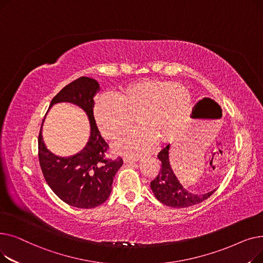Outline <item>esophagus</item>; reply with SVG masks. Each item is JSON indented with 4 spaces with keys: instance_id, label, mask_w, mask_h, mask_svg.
<instances>
[{
    "instance_id": "obj_1",
    "label": "esophagus",
    "mask_w": 263,
    "mask_h": 263,
    "mask_svg": "<svg viewBox=\"0 0 263 263\" xmlns=\"http://www.w3.org/2000/svg\"><path fill=\"white\" fill-rule=\"evenodd\" d=\"M122 160H123L124 163H133V162L139 161V158H137V157H128V156H126V157L122 158Z\"/></svg>"
}]
</instances>
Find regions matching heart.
Returning <instances> with one entry per match:
<instances>
[{"label": "heart", "mask_w": 263, "mask_h": 263, "mask_svg": "<svg viewBox=\"0 0 263 263\" xmlns=\"http://www.w3.org/2000/svg\"><path fill=\"white\" fill-rule=\"evenodd\" d=\"M191 103L192 97L185 86L146 79L121 88L117 96L102 95L95 105L93 114L101 133L107 139H117L126 133L135 117L140 129L130 132L114 147L120 153L137 155L145 153L154 143L156 146L166 143L172 136V122L175 124L180 120Z\"/></svg>", "instance_id": "b5f03b06"}]
</instances>
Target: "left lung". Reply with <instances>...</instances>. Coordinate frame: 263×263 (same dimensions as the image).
Masks as SVG:
<instances>
[{
    "label": "left lung",
    "mask_w": 263,
    "mask_h": 263,
    "mask_svg": "<svg viewBox=\"0 0 263 263\" xmlns=\"http://www.w3.org/2000/svg\"><path fill=\"white\" fill-rule=\"evenodd\" d=\"M158 159L162 166L159 175L150 182V186L157 199L165 205L172 208H186L202 202L214 193L212 191L202 195H196L187 192L181 185L171 166L170 145L160 151Z\"/></svg>",
    "instance_id": "1"
}]
</instances>
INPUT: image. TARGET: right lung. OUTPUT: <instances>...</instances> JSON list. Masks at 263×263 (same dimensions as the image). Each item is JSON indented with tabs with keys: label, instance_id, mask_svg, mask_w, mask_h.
<instances>
[{
	"label": "right lung",
	"instance_id": "add662e5",
	"mask_svg": "<svg viewBox=\"0 0 263 263\" xmlns=\"http://www.w3.org/2000/svg\"><path fill=\"white\" fill-rule=\"evenodd\" d=\"M98 90L96 80L81 77L66 85L50 104L51 107L59 102H70L87 114L90 136L79 154L68 158L52 154L43 140V124L38 135V158L47 183L64 202L82 209L95 208L109 197L114 177L123 163L120 157L115 160L106 158L108 145L93 117V97Z\"/></svg>",
	"mask_w": 263,
	"mask_h": 263
}]
</instances>
